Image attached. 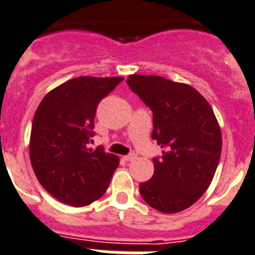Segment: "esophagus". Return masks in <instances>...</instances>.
Instances as JSON below:
<instances>
[{"mask_svg": "<svg viewBox=\"0 0 255 255\" xmlns=\"http://www.w3.org/2000/svg\"><path fill=\"white\" fill-rule=\"evenodd\" d=\"M134 158H136V155H134V154H128V155L123 157V159L127 160V162H131V160H133Z\"/></svg>", "mask_w": 255, "mask_h": 255, "instance_id": "esophagus-1", "label": "esophagus"}]
</instances>
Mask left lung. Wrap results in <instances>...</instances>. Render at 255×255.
I'll return each instance as SVG.
<instances>
[{
    "mask_svg": "<svg viewBox=\"0 0 255 255\" xmlns=\"http://www.w3.org/2000/svg\"><path fill=\"white\" fill-rule=\"evenodd\" d=\"M128 87L153 111L151 137L163 147L150 180L140 184L147 205L160 213L183 211L210 187L222 153V131L210 104L184 83L129 75Z\"/></svg>",
    "mask_w": 255,
    "mask_h": 255,
    "instance_id": "obj_1",
    "label": "left lung"
}]
</instances>
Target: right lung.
<instances>
[{
	"instance_id": "add662e5",
	"label": "right lung",
	"mask_w": 255,
	"mask_h": 255,
	"mask_svg": "<svg viewBox=\"0 0 255 255\" xmlns=\"http://www.w3.org/2000/svg\"><path fill=\"white\" fill-rule=\"evenodd\" d=\"M123 78L80 76L51 89L32 121L29 158L38 183L58 201L74 207L95 202L108 190L119 157L93 150L98 102Z\"/></svg>"
}]
</instances>
